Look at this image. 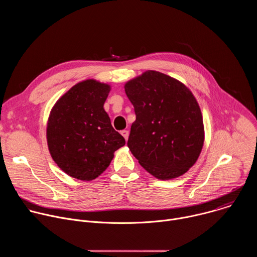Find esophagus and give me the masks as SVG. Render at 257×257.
<instances>
[{
  "label": "esophagus",
  "instance_id": "1",
  "mask_svg": "<svg viewBox=\"0 0 257 257\" xmlns=\"http://www.w3.org/2000/svg\"><path fill=\"white\" fill-rule=\"evenodd\" d=\"M121 134H122V136L125 138V140L128 139V137H129V131H128V130H122V131H121Z\"/></svg>",
  "mask_w": 257,
  "mask_h": 257
}]
</instances>
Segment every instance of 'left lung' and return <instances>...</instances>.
Listing matches in <instances>:
<instances>
[{"label":"left lung","instance_id":"8db88e82","mask_svg":"<svg viewBox=\"0 0 257 257\" xmlns=\"http://www.w3.org/2000/svg\"><path fill=\"white\" fill-rule=\"evenodd\" d=\"M136 120L127 145L139 164L161 180L185 174L204 141L200 107L180 81L149 70L125 84Z\"/></svg>","mask_w":257,"mask_h":257}]
</instances>
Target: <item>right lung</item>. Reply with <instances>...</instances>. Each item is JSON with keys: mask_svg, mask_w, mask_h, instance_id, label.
I'll list each match as a JSON object with an SVG mask.
<instances>
[{"mask_svg": "<svg viewBox=\"0 0 257 257\" xmlns=\"http://www.w3.org/2000/svg\"><path fill=\"white\" fill-rule=\"evenodd\" d=\"M109 90V85L88 79L69 89L52 108L49 151L59 168L73 178H97L125 145L103 108Z\"/></svg>", "mask_w": 257, "mask_h": 257, "instance_id": "add662e5", "label": "right lung"}]
</instances>
